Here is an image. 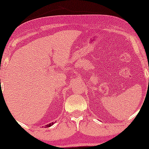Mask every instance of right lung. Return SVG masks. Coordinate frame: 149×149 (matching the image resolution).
<instances>
[{"instance_id":"obj_1","label":"right lung","mask_w":149,"mask_h":149,"mask_svg":"<svg viewBox=\"0 0 149 149\" xmlns=\"http://www.w3.org/2000/svg\"><path fill=\"white\" fill-rule=\"evenodd\" d=\"M52 125H53V123H49V124H48L47 125V127H50V126Z\"/></svg>"}]
</instances>
